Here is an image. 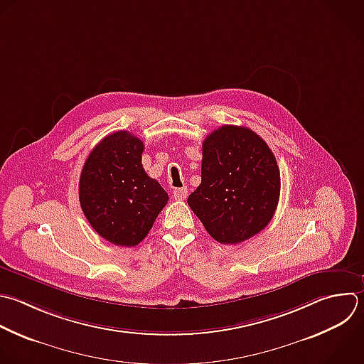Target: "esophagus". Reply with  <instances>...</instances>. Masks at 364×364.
Here are the masks:
<instances>
[{"label":"esophagus","mask_w":364,"mask_h":364,"mask_svg":"<svg viewBox=\"0 0 364 364\" xmlns=\"http://www.w3.org/2000/svg\"><path fill=\"white\" fill-rule=\"evenodd\" d=\"M173 199L175 200H185L188 196V189L186 188H178L173 191Z\"/></svg>","instance_id":"obj_1"}]
</instances>
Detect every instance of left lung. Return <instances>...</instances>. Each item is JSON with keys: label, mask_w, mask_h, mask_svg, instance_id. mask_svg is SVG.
<instances>
[{"label": "left lung", "mask_w": 364, "mask_h": 364, "mask_svg": "<svg viewBox=\"0 0 364 364\" xmlns=\"http://www.w3.org/2000/svg\"><path fill=\"white\" fill-rule=\"evenodd\" d=\"M280 172L267 144L252 129L223 125L202 144V182L188 205L208 233L236 245L263 230L276 210Z\"/></svg>", "instance_id": "obj_1"}]
</instances>
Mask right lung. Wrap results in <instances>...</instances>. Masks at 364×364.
Segmentation results:
<instances>
[{
  "label": "right lung",
  "mask_w": 364,
  "mask_h": 364,
  "mask_svg": "<svg viewBox=\"0 0 364 364\" xmlns=\"http://www.w3.org/2000/svg\"><path fill=\"white\" fill-rule=\"evenodd\" d=\"M144 142L128 131L105 136L88 155L80 178V203L105 240L132 247L145 239L168 193L142 166Z\"/></svg>",
  "instance_id": "add662e5"
}]
</instances>
